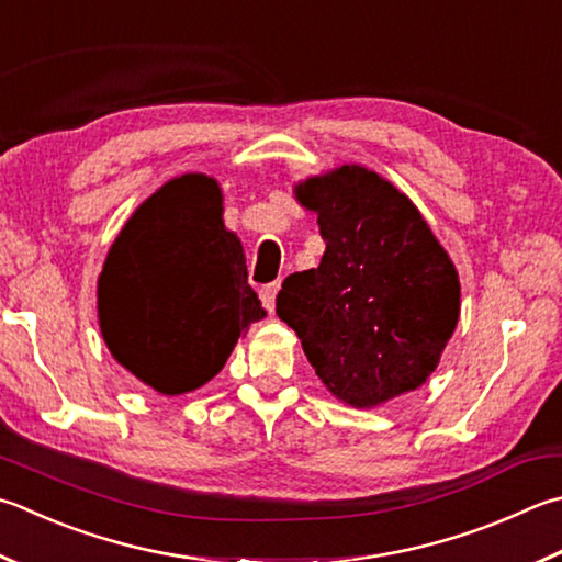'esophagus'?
Listing matches in <instances>:
<instances>
[{
	"mask_svg": "<svg viewBox=\"0 0 562 562\" xmlns=\"http://www.w3.org/2000/svg\"><path fill=\"white\" fill-rule=\"evenodd\" d=\"M278 292H280V282H270L260 290V302L268 312L274 310V297H278Z\"/></svg>",
	"mask_w": 562,
	"mask_h": 562,
	"instance_id": "34e87169",
	"label": "esophagus"
}]
</instances>
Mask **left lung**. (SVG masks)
Here are the masks:
<instances>
[{"label":"left lung","instance_id":"left-lung-1","mask_svg":"<svg viewBox=\"0 0 562 562\" xmlns=\"http://www.w3.org/2000/svg\"><path fill=\"white\" fill-rule=\"evenodd\" d=\"M326 240L319 268L284 278L274 310L324 385L373 407L427 381L459 319V280L405 193L341 167L297 187Z\"/></svg>","mask_w":562,"mask_h":562}]
</instances>
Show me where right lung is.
<instances>
[{"instance_id": "obj_1", "label": "right lung", "mask_w": 562, "mask_h": 562, "mask_svg": "<svg viewBox=\"0 0 562 562\" xmlns=\"http://www.w3.org/2000/svg\"><path fill=\"white\" fill-rule=\"evenodd\" d=\"M221 216L216 181L171 179L120 231L100 274L108 349L165 395L211 381L238 336L265 316L240 240Z\"/></svg>"}]
</instances>
